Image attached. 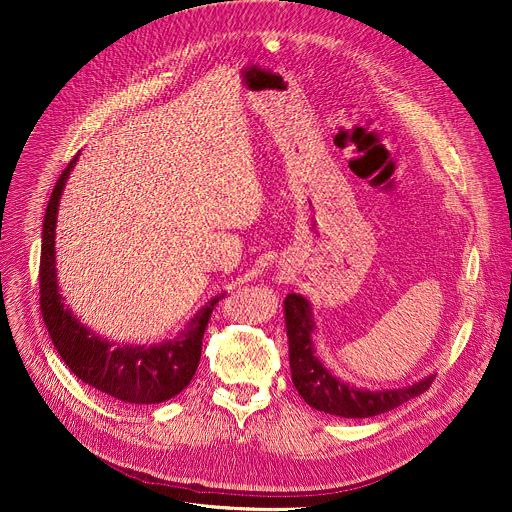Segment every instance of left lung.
Here are the masks:
<instances>
[{
    "label": "left lung",
    "mask_w": 512,
    "mask_h": 512,
    "mask_svg": "<svg viewBox=\"0 0 512 512\" xmlns=\"http://www.w3.org/2000/svg\"><path fill=\"white\" fill-rule=\"evenodd\" d=\"M284 315H286V334H288V355H290V371L292 384L305 398L309 407L315 411H324L336 417L363 419L382 415L400 407L419 394H423L436 375H427L421 382H415L407 388L396 390H361L346 384L324 367L313 351L311 334L315 330V321L311 315V305L301 294H288L284 299Z\"/></svg>",
    "instance_id": "obj_1"
}]
</instances>
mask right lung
<instances>
[{
  "label": "right lung",
  "instance_id": "add662e5",
  "mask_svg": "<svg viewBox=\"0 0 512 512\" xmlns=\"http://www.w3.org/2000/svg\"><path fill=\"white\" fill-rule=\"evenodd\" d=\"M76 159L78 155H74L53 186L43 220L39 288L47 332L60 357L80 382L128 405H155V402L170 400L193 380L201 359L203 334L220 297H215L188 321L186 330L178 338L149 348L114 344L80 324L72 311L64 307L56 274L58 207Z\"/></svg>",
  "mask_w": 512,
  "mask_h": 512
}]
</instances>
